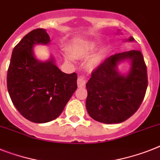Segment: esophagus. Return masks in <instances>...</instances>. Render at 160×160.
<instances>
[{
	"mask_svg": "<svg viewBox=\"0 0 160 160\" xmlns=\"http://www.w3.org/2000/svg\"><path fill=\"white\" fill-rule=\"evenodd\" d=\"M87 82V79L85 76H80L77 79V84L79 87H84Z\"/></svg>",
	"mask_w": 160,
	"mask_h": 160,
	"instance_id": "34e87169",
	"label": "esophagus"
}]
</instances>
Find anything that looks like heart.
I'll return each mask as SVG.
<instances>
[{
  "mask_svg": "<svg viewBox=\"0 0 160 160\" xmlns=\"http://www.w3.org/2000/svg\"><path fill=\"white\" fill-rule=\"evenodd\" d=\"M93 47H94V44H92V43H89L87 45H84L82 47H75L72 50V53L75 57H85L93 49ZM65 58L67 61L70 62H73L74 60H75L73 56L68 53H65ZM92 62L94 63L95 60H92Z\"/></svg>",
  "mask_w": 160,
  "mask_h": 160,
  "instance_id": "heart-1",
  "label": "heart"
}]
</instances>
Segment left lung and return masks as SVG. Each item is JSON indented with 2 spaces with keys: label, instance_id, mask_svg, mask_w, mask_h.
Returning <instances> with one entry per match:
<instances>
[{
  "label": "left lung",
  "instance_id": "left-lung-1",
  "mask_svg": "<svg viewBox=\"0 0 160 160\" xmlns=\"http://www.w3.org/2000/svg\"><path fill=\"white\" fill-rule=\"evenodd\" d=\"M126 41H134L130 37ZM130 62L128 73L122 74L118 65ZM147 71L139 50H130L107 58L92 72L86 84V109L90 117L104 123L125 121L138 110L147 88Z\"/></svg>",
  "mask_w": 160,
  "mask_h": 160
}]
</instances>
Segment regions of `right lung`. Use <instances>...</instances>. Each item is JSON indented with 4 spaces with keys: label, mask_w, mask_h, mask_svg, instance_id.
Instances as JSON below:
<instances>
[{
    "label": "right lung",
    "mask_w": 160,
    "mask_h": 160,
    "mask_svg": "<svg viewBox=\"0 0 160 160\" xmlns=\"http://www.w3.org/2000/svg\"><path fill=\"white\" fill-rule=\"evenodd\" d=\"M49 42L45 29L29 32L13 49L7 73L12 102L24 118L37 123L58 117L77 88V74L62 72L52 56L46 61L35 57V45Z\"/></svg>",
    "instance_id": "1"
}]
</instances>
